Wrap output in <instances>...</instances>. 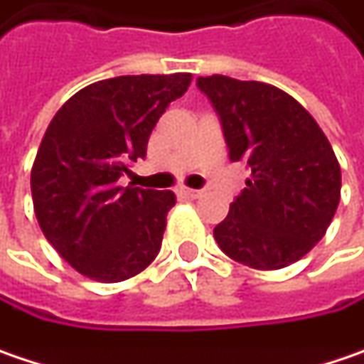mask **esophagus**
<instances>
[{"label":"esophagus","mask_w":364,"mask_h":364,"mask_svg":"<svg viewBox=\"0 0 364 364\" xmlns=\"http://www.w3.org/2000/svg\"><path fill=\"white\" fill-rule=\"evenodd\" d=\"M180 193L184 196H188V198H198V196L203 195V191H195V188H180Z\"/></svg>","instance_id":"34e87169"}]
</instances>
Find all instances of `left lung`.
<instances>
[{
	"label": "left lung",
	"instance_id": "1",
	"mask_svg": "<svg viewBox=\"0 0 364 364\" xmlns=\"http://www.w3.org/2000/svg\"><path fill=\"white\" fill-rule=\"evenodd\" d=\"M218 112L232 161L250 168L247 188L213 236L234 261L282 269L315 247L340 203L342 173L313 116L277 87L230 76H198Z\"/></svg>",
	"mask_w": 364,
	"mask_h": 364
}]
</instances>
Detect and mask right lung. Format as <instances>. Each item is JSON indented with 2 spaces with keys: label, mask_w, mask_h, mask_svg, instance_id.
Segmentation results:
<instances>
[{
  "label": "right lung",
  "mask_w": 364,
  "mask_h": 364,
  "mask_svg": "<svg viewBox=\"0 0 364 364\" xmlns=\"http://www.w3.org/2000/svg\"><path fill=\"white\" fill-rule=\"evenodd\" d=\"M191 74H141L99 80L70 97L51 119L31 191L49 245L82 275L122 282L157 257L171 191L119 186L128 166L146 155L149 136Z\"/></svg>",
  "instance_id": "add662e5"
}]
</instances>
